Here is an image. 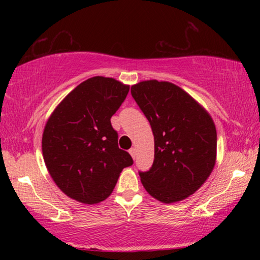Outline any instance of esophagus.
I'll list each match as a JSON object with an SVG mask.
<instances>
[{
	"label": "esophagus",
	"instance_id": "34e87169",
	"mask_svg": "<svg viewBox=\"0 0 260 260\" xmlns=\"http://www.w3.org/2000/svg\"><path fill=\"white\" fill-rule=\"evenodd\" d=\"M129 153H131V156L133 157V159H135V157H136V149L135 148H131L129 149Z\"/></svg>",
	"mask_w": 260,
	"mask_h": 260
}]
</instances>
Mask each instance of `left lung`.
Segmentation results:
<instances>
[{
	"mask_svg": "<svg viewBox=\"0 0 260 260\" xmlns=\"http://www.w3.org/2000/svg\"><path fill=\"white\" fill-rule=\"evenodd\" d=\"M131 93L150 122L155 159L139 172L146 190L162 203L192 195L212 172L217 155V131L210 114L181 88L148 80Z\"/></svg>",
	"mask_w": 260,
	"mask_h": 260,
	"instance_id": "8db88e82",
	"label": "left lung"
}]
</instances>
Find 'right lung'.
<instances>
[{"label":"right lung","instance_id":"1","mask_svg":"<svg viewBox=\"0 0 260 260\" xmlns=\"http://www.w3.org/2000/svg\"><path fill=\"white\" fill-rule=\"evenodd\" d=\"M129 91L112 78L83 81L61 101L48 119L42 152L52 180L65 195L85 204L104 201L133 158L118 147L111 125Z\"/></svg>","mask_w":260,"mask_h":260}]
</instances>
